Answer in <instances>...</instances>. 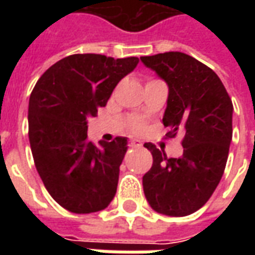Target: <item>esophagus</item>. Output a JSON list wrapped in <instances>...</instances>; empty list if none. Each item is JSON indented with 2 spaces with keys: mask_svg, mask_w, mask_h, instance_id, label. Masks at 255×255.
<instances>
[{
  "mask_svg": "<svg viewBox=\"0 0 255 255\" xmlns=\"http://www.w3.org/2000/svg\"><path fill=\"white\" fill-rule=\"evenodd\" d=\"M129 146L131 147H142V142L139 139H131L129 140Z\"/></svg>",
  "mask_w": 255,
  "mask_h": 255,
  "instance_id": "obj_1",
  "label": "esophagus"
}]
</instances>
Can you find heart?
Returning a JSON list of instances; mask_svg holds the SVG:
<instances>
[{
    "label": "heart",
    "mask_w": 255,
    "mask_h": 255,
    "mask_svg": "<svg viewBox=\"0 0 255 255\" xmlns=\"http://www.w3.org/2000/svg\"><path fill=\"white\" fill-rule=\"evenodd\" d=\"M131 129H132L133 132H139V131H142V129H143V124H142L140 122H135L132 124Z\"/></svg>",
    "instance_id": "1"
}]
</instances>
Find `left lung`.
Wrapping results in <instances>:
<instances>
[{"mask_svg":"<svg viewBox=\"0 0 255 255\" xmlns=\"http://www.w3.org/2000/svg\"><path fill=\"white\" fill-rule=\"evenodd\" d=\"M140 61L168 84L162 117L171 128L168 136L184 132L179 158L144 144L153 155L143 176L144 197L157 213L188 216L208 202L223 177L232 140V101L213 69L186 53H160Z\"/></svg>","mask_w":255,"mask_h":255,"instance_id":"left-lung-1","label":"left lung"}]
</instances>
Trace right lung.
<instances>
[{"mask_svg":"<svg viewBox=\"0 0 255 255\" xmlns=\"http://www.w3.org/2000/svg\"><path fill=\"white\" fill-rule=\"evenodd\" d=\"M138 57L72 54L42 75L28 102V139L36 171L52 198L72 213L109 206L127 153V138L87 139V119L106 105Z\"/></svg>","mask_w":255,"mask_h":255,"instance_id":"obj_1","label":"right lung"}]
</instances>
